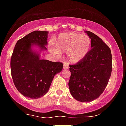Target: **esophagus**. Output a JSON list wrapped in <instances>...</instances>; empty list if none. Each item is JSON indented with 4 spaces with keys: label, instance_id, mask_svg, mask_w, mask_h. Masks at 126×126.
<instances>
[{
    "label": "esophagus",
    "instance_id": "34e87169",
    "mask_svg": "<svg viewBox=\"0 0 126 126\" xmlns=\"http://www.w3.org/2000/svg\"><path fill=\"white\" fill-rule=\"evenodd\" d=\"M68 68V65L67 63H64V65H63V69L66 70Z\"/></svg>",
    "mask_w": 126,
    "mask_h": 126
}]
</instances>
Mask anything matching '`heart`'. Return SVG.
Returning <instances> with one entry per match:
<instances>
[{
	"mask_svg": "<svg viewBox=\"0 0 126 126\" xmlns=\"http://www.w3.org/2000/svg\"><path fill=\"white\" fill-rule=\"evenodd\" d=\"M91 40L85 34L76 32L61 34L55 40L50 50L54 54L66 52L69 62L74 64L79 63L88 54L90 48Z\"/></svg>",
	"mask_w": 126,
	"mask_h": 126,
	"instance_id": "b5f03b06",
	"label": "heart"
}]
</instances>
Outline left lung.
Instances as JSON below:
<instances>
[{
  "label": "left lung",
  "mask_w": 126,
  "mask_h": 126,
  "mask_svg": "<svg viewBox=\"0 0 126 126\" xmlns=\"http://www.w3.org/2000/svg\"><path fill=\"white\" fill-rule=\"evenodd\" d=\"M91 39L92 49L76 65H70L68 82L72 97L80 102H91L101 95L108 83L112 70V57L109 48L98 36L85 31Z\"/></svg>",
  "instance_id": "obj_1"
}]
</instances>
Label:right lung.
<instances>
[{
    "instance_id": "right-lung-1",
    "label": "right lung",
    "mask_w": 126,
    "mask_h": 126,
    "mask_svg": "<svg viewBox=\"0 0 126 126\" xmlns=\"http://www.w3.org/2000/svg\"><path fill=\"white\" fill-rule=\"evenodd\" d=\"M48 31H35L19 40L11 59L13 83L25 97L38 99L48 92L54 77L63 69V64L40 59V52L46 50ZM38 47L39 52L33 50Z\"/></svg>"
}]
</instances>
